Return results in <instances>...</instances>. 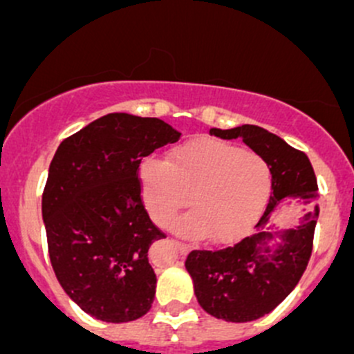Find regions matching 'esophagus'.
<instances>
[{"instance_id": "1", "label": "esophagus", "mask_w": 354, "mask_h": 354, "mask_svg": "<svg viewBox=\"0 0 354 354\" xmlns=\"http://www.w3.org/2000/svg\"><path fill=\"white\" fill-rule=\"evenodd\" d=\"M174 245H176L178 252H180L181 255H187V253L190 252V246L185 245V243H181V241H174Z\"/></svg>"}]
</instances>
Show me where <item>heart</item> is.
Returning a JSON list of instances; mask_svg holds the SVG:
<instances>
[{"label":"heart","instance_id":"heart-1","mask_svg":"<svg viewBox=\"0 0 354 354\" xmlns=\"http://www.w3.org/2000/svg\"><path fill=\"white\" fill-rule=\"evenodd\" d=\"M142 197L156 224L166 226L188 203L192 210L173 223L185 236L230 241L262 214L272 188L263 157L226 142L200 138L173 149L169 160L147 157L138 167Z\"/></svg>","mask_w":354,"mask_h":354}]
</instances>
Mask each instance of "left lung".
I'll list each match as a JSON object with an SVG mask.
<instances>
[{
    "mask_svg": "<svg viewBox=\"0 0 354 354\" xmlns=\"http://www.w3.org/2000/svg\"><path fill=\"white\" fill-rule=\"evenodd\" d=\"M210 135L224 140L241 138L263 157L272 173V195L250 236L221 250H194L185 267L207 313L226 322H252L272 312L296 288L308 266L319 219V187L306 154L263 128H210ZM286 198L312 203L314 210L304 214L299 227L272 234L270 216ZM270 241L277 243L270 247Z\"/></svg>",
    "mask_w": 354,
    "mask_h": 354,
    "instance_id": "8db88e82",
    "label": "left lung"
}]
</instances>
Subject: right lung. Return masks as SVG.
<instances>
[{
	"label": "right lung",
	"mask_w": 354,
	"mask_h": 354,
	"mask_svg": "<svg viewBox=\"0 0 354 354\" xmlns=\"http://www.w3.org/2000/svg\"><path fill=\"white\" fill-rule=\"evenodd\" d=\"M159 118L111 113L65 138L51 160L42 221L65 292L94 319L144 317L156 296L149 248L166 234L140 197L142 159L180 140Z\"/></svg>",
	"instance_id": "obj_1"
}]
</instances>
